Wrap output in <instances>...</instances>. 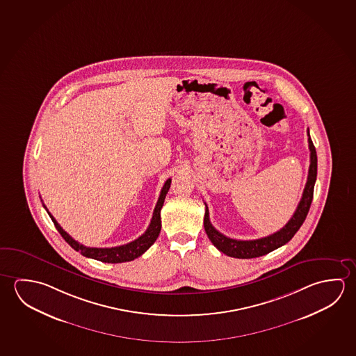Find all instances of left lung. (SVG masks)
Masks as SVG:
<instances>
[{
    "mask_svg": "<svg viewBox=\"0 0 356 356\" xmlns=\"http://www.w3.org/2000/svg\"><path fill=\"white\" fill-rule=\"evenodd\" d=\"M309 150H310V165H309L308 180L304 187L303 196L300 202L298 204L297 210L294 215L291 216L286 226L280 228L278 232L263 237V238L251 239V241H239V239L229 238L225 234L218 232L210 222L209 216V207L206 204L204 212V226L206 234L209 236L212 245H215L218 251L234 258H256V257L264 256L269 252L280 248L286 242H289L293 236L297 234L298 229L303 225L305 217L308 215L310 204L313 201V193H314L315 180H316V169H318V159L315 152L313 141L310 139L308 130Z\"/></svg>",
    "mask_w": 356,
    "mask_h": 356,
    "instance_id": "1",
    "label": "left lung"
}]
</instances>
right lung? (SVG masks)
<instances>
[{"label": "right lung", "instance_id": "right-lung-1", "mask_svg": "<svg viewBox=\"0 0 356 356\" xmlns=\"http://www.w3.org/2000/svg\"><path fill=\"white\" fill-rule=\"evenodd\" d=\"M170 185H171V179L166 180V182L163 184L161 193L159 196L158 204L155 206V210L152 213V222L146 229L145 234H141L139 238L135 239L130 243L118 245V247H111V248H95V247H86V245H81L79 242H76V239L72 238L70 234L59 226L58 222L54 220V217L49 213V211L47 210V207L44 204H43V207L47 210L48 215L52 218L54 226L58 229L60 236L65 239V242L83 256L105 263L130 262V261H134L135 258L140 257L144 252L147 251L158 238L160 229H161L160 211L163 209V201L166 197V193L169 191Z\"/></svg>", "mask_w": 356, "mask_h": 356}]
</instances>
